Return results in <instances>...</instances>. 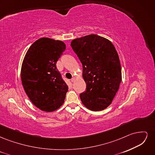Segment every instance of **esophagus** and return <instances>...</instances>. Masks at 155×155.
<instances>
[{
	"mask_svg": "<svg viewBox=\"0 0 155 155\" xmlns=\"http://www.w3.org/2000/svg\"><path fill=\"white\" fill-rule=\"evenodd\" d=\"M74 80H75V78H74V77H73V78L71 79V81H72V82H74Z\"/></svg>",
	"mask_w": 155,
	"mask_h": 155,
	"instance_id": "esophagus-1",
	"label": "esophagus"
}]
</instances>
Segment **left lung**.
Instances as JSON below:
<instances>
[{
  "label": "left lung",
  "instance_id": "1",
  "mask_svg": "<svg viewBox=\"0 0 155 155\" xmlns=\"http://www.w3.org/2000/svg\"><path fill=\"white\" fill-rule=\"evenodd\" d=\"M71 46L83 65L86 91L79 97L88 109L102 110L109 106L121 81L118 53L111 42L91 34L74 39Z\"/></svg>",
  "mask_w": 155,
  "mask_h": 155
}]
</instances>
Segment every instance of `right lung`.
Masks as SVG:
<instances>
[{"instance_id":"obj_1","label":"right lung","mask_w":155,"mask_h":155,"mask_svg":"<svg viewBox=\"0 0 155 155\" xmlns=\"http://www.w3.org/2000/svg\"><path fill=\"white\" fill-rule=\"evenodd\" d=\"M65 49L63 42L43 37L32 44L23 60V87L33 104L41 110L54 111L64 103L68 87L56 63Z\"/></svg>"}]
</instances>
